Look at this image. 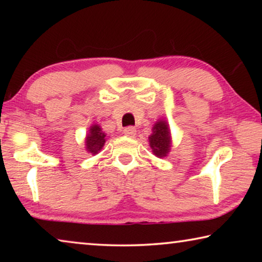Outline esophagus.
<instances>
[{
    "label": "esophagus",
    "mask_w": 262,
    "mask_h": 262,
    "mask_svg": "<svg viewBox=\"0 0 262 262\" xmlns=\"http://www.w3.org/2000/svg\"><path fill=\"white\" fill-rule=\"evenodd\" d=\"M123 133H125L126 136H129V137H134L136 135V128L135 127H126L125 129H123Z\"/></svg>",
    "instance_id": "34e87169"
}]
</instances>
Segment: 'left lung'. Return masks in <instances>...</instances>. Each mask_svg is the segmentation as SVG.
Returning a JSON list of instances; mask_svg holds the SVG:
<instances>
[{
    "mask_svg": "<svg viewBox=\"0 0 262 262\" xmlns=\"http://www.w3.org/2000/svg\"><path fill=\"white\" fill-rule=\"evenodd\" d=\"M149 143L155 156L166 157L171 149V134L165 120H158L152 127V134L149 136Z\"/></svg>",
    "mask_w": 262,
    "mask_h": 262,
    "instance_id": "obj_1",
    "label": "left lung"
}]
</instances>
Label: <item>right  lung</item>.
<instances>
[{
    "label": "right lung",
    "instance_id": "obj_1",
    "mask_svg": "<svg viewBox=\"0 0 262 262\" xmlns=\"http://www.w3.org/2000/svg\"><path fill=\"white\" fill-rule=\"evenodd\" d=\"M106 141V134L101 130L99 125H92L85 137V145L88 152L92 155L98 154L103 149Z\"/></svg>",
    "mask_w": 262,
    "mask_h": 262
}]
</instances>
